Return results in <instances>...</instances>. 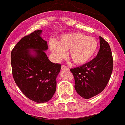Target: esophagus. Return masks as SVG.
I'll list each match as a JSON object with an SVG mask.
<instances>
[{
    "label": "esophagus",
    "mask_w": 125,
    "mask_h": 125,
    "mask_svg": "<svg viewBox=\"0 0 125 125\" xmlns=\"http://www.w3.org/2000/svg\"><path fill=\"white\" fill-rule=\"evenodd\" d=\"M61 69H62V70L69 71V68H68V67H67V66H65V65H62Z\"/></svg>",
    "instance_id": "1"
}]
</instances>
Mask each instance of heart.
Masks as SVG:
<instances>
[{"instance_id":"b5f03b06","label":"heart","mask_w":125,"mask_h":125,"mask_svg":"<svg viewBox=\"0 0 125 125\" xmlns=\"http://www.w3.org/2000/svg\"><path fill=\"white\" fill-rule=\"evenodd\" d=\"M49 46L55 61H59L66 56L76 64H83L89 61L97 51L98 43L94 37L86 36L83 33L73 32L65 34L58 41H49Z\"/></svg>"}]
</instances>
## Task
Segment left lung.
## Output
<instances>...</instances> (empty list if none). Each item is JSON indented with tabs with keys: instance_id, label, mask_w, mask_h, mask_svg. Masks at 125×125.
I'll return each instance as SVG.
<instances>
[{
	"instance_id": "obj_1",
	"label": "left lung",
	"mask_w": 125,
	"mask_h": 125,
	"mask_svg": "<svg viewBox=\"0 0 125 125\" xmlns=\"http://www.w3.org/2000/svg\"><path fill=\"white\" fill-rule=\"evenodd\" d=\"M100 44V50L95 58L70 69L74 78L76 92L85 99L95 96L103 91L112 73L113 61L110 45L101 36Z\"/></svg>"
}]
</instances>
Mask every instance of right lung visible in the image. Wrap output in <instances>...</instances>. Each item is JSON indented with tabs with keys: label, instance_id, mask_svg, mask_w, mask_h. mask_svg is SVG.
I'll return each instance as SVG.
<instances>
[{
	"label": "right lung",
	"instance_id": "right-lung-1",
	"mask_svg": "<svg viewBox=\"0 0 125 125\" xmlns=\"http://www.w3.org/2000/svg\"><path fill=\"white\" fill-rule=\"evenodd\" d=\"M42 31L37 30L24 36L11 52L15 83L25 96L37 103L47 102L52 98L61 67L48 59L45 52L48 46L40 36Z\"/></svg>",
	"mask_w": 125,
	"mask_h": 125
}]
</instances>
